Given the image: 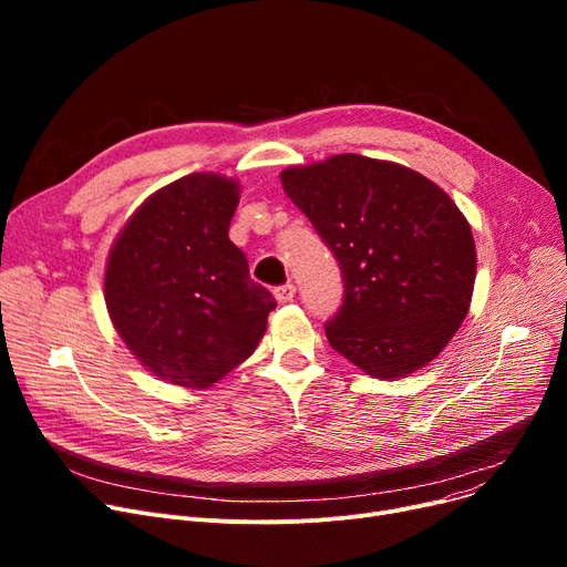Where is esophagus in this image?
<instances>
[{"mask_svg":"<svg viewBox=\"0 0 567 567\" xmlns=\"http://www.w3.org/2000/svg\"><path fill=\"white\" fill-rule=\"evenodd\" d=\"M293 293H296L293 282H285V285H278V287L274 289V296L278 299V303H289V301L293 299Z\"/></svg>","mask_w":567,"mask_h":567,"instance_id":"esophagus-1","label":"esophagus"}]
</instances>
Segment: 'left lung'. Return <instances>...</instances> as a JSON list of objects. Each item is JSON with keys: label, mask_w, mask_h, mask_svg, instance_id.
I'll list each match as a JSON object with an SVG mask.
<instances>
[{"label": "left lung", "mask_w": 567, "mask_h": 567, "mask_svg": "<svg viewBox=\"0 0 567 567\" xmlns=\"http://www.w3.org/2000/svg\"><path fill=\"white\" fill-rule=\"evenodd\" d=\"M340 264L326 338L355 368L398 379L434 361L468 312L475 246L455 202L423 174L340 154L280 174Z\"/></svg>", "instance_id": "left-lung-1"}]
</instances>
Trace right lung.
<instances>
[{
	"mask_svg": "<svg viewBox=\"0 0 567 567\" xmlns=\"http://www.w3.org/2000/svg\"><path fill=\"white\" fill-rule=\"evenodd\" d=\"M238 184L188 174L148 197L112 246L105 303L137 361L167 383L208 389L257 349L274 293L229 241Z\"/></svg>",
	"mask_w": 567,
	"mask_h": 567,
	"instance_id": "add662e5",
	"label": "right lung"
}]
</instances>
